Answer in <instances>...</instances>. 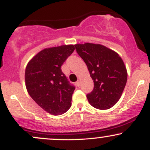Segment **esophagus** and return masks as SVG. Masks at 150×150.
Wrapping results in <instances>:
<instances>
[{"label":"esophagus","instance_id":"esophagus-1","mask_svg":"<svg viewBox=\"0 0 150 150\" xmlns=\"http://www.w3.org/2000/svg\"><path fill=\"white\" fill-rule=\"evenodd\" d=\"M76 84H77V85L78 86V87H79V86L80 85V80H77V82H76Z\"/></svg>","mask_w":150,"mask_h":150}]
</instances>
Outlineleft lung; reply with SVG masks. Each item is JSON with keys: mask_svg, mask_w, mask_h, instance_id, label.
Returning <instances> with one entry per match:
<instances>
[{"mask_svg": "<svg viewBox=\"0 0 150 150\" xmlns=\"http://www.w3.org/2000/svg\"><path fill=\"white\" fill-rule=\"evenodd\" d=\"M75 49L83 59L94 81V89L87 94L93 107L108 109L121 97L128 73L119 55L101 44H75Z\"/></svg>", "mask_w": 150, "mask_h": 150, "instance_id": "left-lung-1", "label": "left lung"}]
</instances>
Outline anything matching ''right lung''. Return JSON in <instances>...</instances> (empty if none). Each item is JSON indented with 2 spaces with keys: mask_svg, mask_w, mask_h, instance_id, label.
Returning <instances> with one entry per match:
<instances>
[{
  "mask_svg": "<svg viewBox=\"0 0 150 150\" xmlns=\"http://www.w3.org/2000/svg\"><path fill=\"white\" fill-rule=\"evenodd\" d=\"M75 50L73 45L45 49L26 67L25 85L32 99L50 114L61 115L71 106L75 86L61 70V65Z\"/></svg>",
  "mask_w": 150,
  "mask_h": 150,
  "instance_id": "right-lung-1",
  "label": "right lung"
}]
</instances>
